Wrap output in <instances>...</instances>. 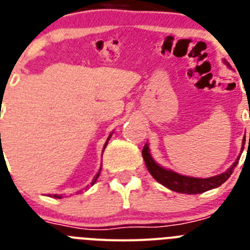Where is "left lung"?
<instances>
[{
    "mask_svg": "<svg viewBox=\"0 0 250 250\" xmlns=\"http://www.w3.org/2000/svg\"><path fill=\"white\" fill-rule=\"evenodd\" d=\"M228 65V62H227ZM249 142H250V136H249ZM244 143H245V137L243 138V147L242 152L244 149ZM242 155V153H240ZM142 157L146 162L147 170L149 171L153 179L156 181H158L161 185H164L165 188H170L172 191H176V192H181V194H201V192H205L208 190H211V188H219L221 184H224L228 179L230 177V175L233 173L234 168L236 167L238 162H239L240 156H238L236 161L231 165L229 170H227L225 172L220 173V175H216V176L208 177V179H199V177H190V176H184V175H180V173L175 172V171L167 170L158 164H156L155 160L152 158L151 152H149L148 143L145 145L142 149Z\"/></svg>",
    "mask_w": 250,
    "mask_h": 250,
    "instance_id": "8db88e82",
    "label": "left lung"
}]
</instances>
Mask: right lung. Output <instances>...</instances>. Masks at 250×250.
Instances as JSON below:
<instances>
[{
    "label": "right lung",
    "mask_w": 250,
    "mask_h": 250,
    "mask_svg": "<svg viewBox=\"0 0 250 250\" xmlns=\"http://www.w3.org/2000/svg\"><path fill=\"white\" fill-rule=\"evenodd\" d=\"M110 137H112V133L109 134V137H108L107 142H105V145H104V147H103V151H104V149H105V147H107V145H108V141H109V138H110ZM101 170H102V167H101V168H99L98 173H97V175H95V176H94V179H93V181H92V184H90V185H94V184H95V181H97V179H98V177H99V173H101ZM86 188H88V186H86ZM49 196L54 197V199H62V195H58V194H55V195H49Z\"/></svg>",
    "instance_id": "add662e5"
}]
</instances>
